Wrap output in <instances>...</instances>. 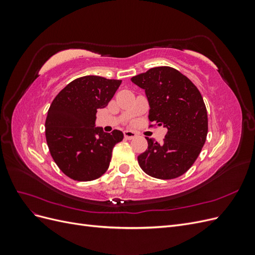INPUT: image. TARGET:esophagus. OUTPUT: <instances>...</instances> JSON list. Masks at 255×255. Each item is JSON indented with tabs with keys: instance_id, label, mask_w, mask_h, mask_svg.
<instances>
[{
	"instance_id": "1",
	"label": "esophagus",
	"mask_w": 255,
	"mask_h": 255,
	"mask_svg": "<svg viewBox=\"0 0 255 255\" xmlns=\"http://www.w3.org/2000/svg\"><path fill=\"white\" fill-rule=\"evenodd\" d=\"M123 134H125V137L127 138V139H133V138H135L137 136V134L134 132V130H129V129L125 130Z\"/></svg>"
}]
</instances>
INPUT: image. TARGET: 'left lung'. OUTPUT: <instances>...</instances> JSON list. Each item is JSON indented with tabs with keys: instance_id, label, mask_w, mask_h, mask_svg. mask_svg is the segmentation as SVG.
I'll return each instance as SVG.
<instances>
[{
	"instance_id": "obj_1",
	"label": "left lung",
	"mask_w": 255,
	"mask_h": 255,
	"mask_svg": "<svg viewBox=\"0 0 255 255\" xmlns=\"http://www.w3.org/2000/svg\"><path fill=\"white\" fill-rule=\"evenodd\" d=\"M144 89L149 120L167 128L163 142L145 137L148 149L138 164L150 176L175 179L186 172L199 156L207 135L203 98L188 78L171 67L152 68L130 79Z\"/></svg>"
}]
</instances>
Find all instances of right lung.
I'll return each instance as SVG.
<instances>
[{"mask_svg":"<svg viewBox=\"0 0 255 255\" xmlns=\"http://www.w3.org/2000/svg\"><path fill=\"white\" fill-rule=\"evenodd\" d=\"M121 84L97 75L69 83L53 100L45 120V138L59 169L75 181H92L109 169L112 151L123 139L114 129L96 127L97 112L109 104Z\"/></svg>","mask_w":255,"mask_h":255,"instance_id":"right-lung-1","label":"right lung"}]
</instances>
